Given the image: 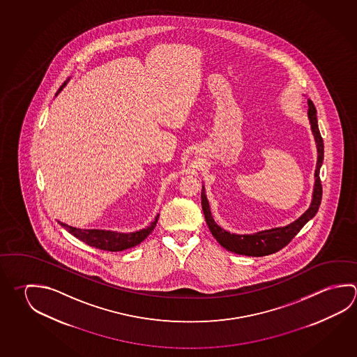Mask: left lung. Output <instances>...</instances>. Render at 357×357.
<instances>
[{
  "mask_svg": "<svg viewBox=\"0 0 357 357\" xmlns=\"http://www.w3.org/2000/svg\"><path fill=\"white\" fill-rule=\"evenodd\" d=\"M307 102H308L307 115H308L313 138H314V143L317 148V163H316V170H314V184H313L311 204L300 218L296 219L294 222L284 225V227H275V228L256 231L252 234H236V233L225 231L214 222L209 202L206 199V188L203 185L200 197H202V209L204 213L206 225H208L209 231H212L213 237L215 238L217 242L222 247H225V250H231L237 255H243V256L262 257L272 255L277 250H282L284 245H287L291 242V239L301 231V228L306 225L308 220H311L319 211L321 199H322V185L319 181V169L324 163V140L319 134L316 107L310 99L307 100Z\"/></svg>",
  "mask_w": 357,
  "mask_h": 357,
  "instance_id": "obj_1",
  "label": "left lung"
}]
</instances>
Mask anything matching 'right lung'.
Returning a JSON list of instances; mask_svg holds the SVG:
<instances>
[{"label": "right lung", "instance_id": "1", "mask_svg": "<svg viewBox=\"0 0 357 357\" xmlns=\"http://www.w3.org/2000/svg\"><path fill=\"white\" fill-rule=\"evenodd\" d=\"M68 82H63V86L59 89L56 95L63 90V88H65V85L68 84ZM158 218H159V214L148 227H145V228L140 229V231H130V233L105 231V229H80V228L71 227V225L63 223V222H59V223L66 231L71 233L74 237L80 239V241H82L84 243L88 244V245L99 248V250L119 252V250H128V248H132V247H135L139 243H142L145 238L151 234V231L155 228Z\"/></svg>", "mask_w": 357, "mask_h": 357}]
</instances>
